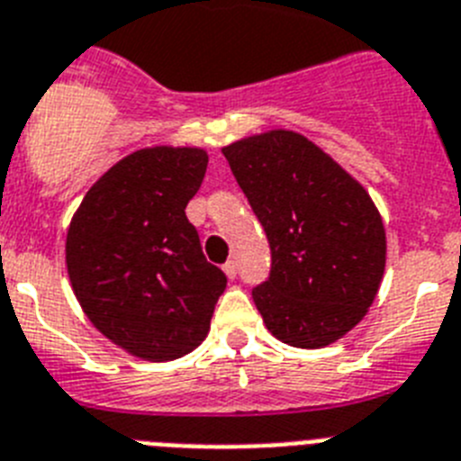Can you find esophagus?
Returning <instances> with one entry per match:
<instances>
[{"label": "esophagus", "mask_w": 461, "mask_h": 461, "mask_svg": "<svg viewBox=\"0 0 461 461\" xmlns=\"http://www.w3.org/2000/svg\"><path fill=\"white\" fill-rule=\"evenodd\" d=\"M223 273H226L228 279H235V275H238V261H228L223 266Z\"/></svg>", "instance_id": "1"}]
</instances>
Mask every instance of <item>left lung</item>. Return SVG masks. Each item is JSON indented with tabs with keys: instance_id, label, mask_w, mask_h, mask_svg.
Segmentation results:
<instances>
[{
	"instance_id": "obj_1",
	"label": "left lung",
	"mask_w": 461,
	"mask_h": 461,
	"mask_svg": "<svg viewBox=\"0 0 461 461\" xmlns=\"http://www.w3.org/2000/svg\"><path fill=\"white\" fill-rule=\"evenodd\" d=\"M221 153L273 251L268 282L251 291L266 329L291 348L340 340L375 301L387 261L368 191L294 130L242 137Z\"/></svg>"
}]
</instances>
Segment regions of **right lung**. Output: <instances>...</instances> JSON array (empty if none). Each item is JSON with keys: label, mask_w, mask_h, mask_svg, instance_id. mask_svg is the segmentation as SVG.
Returning <instances> with one entry per match:
<instances>
[{"label": "right lung", "mask_w": 461, "mask_h": 461, "mask_svg": "<svg viewBox=\"0 0 461 461\" xmlns=\"http://www.w3.org/2000/svg\"><path fill=\"white\" fill-rule=\"evenodd\" d=\"M207 160L200 147L137 149L88 188L67 228L65 263L78 305L137 359L193 352L226 289L184 212Z\"/></svg>", "instance_id": "add662e5"}]
</instances>
